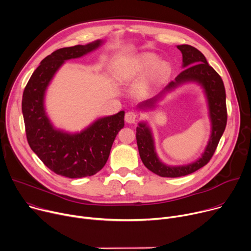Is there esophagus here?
I'll return each mask as SVG.
<instances>
[{
    "label": "esophagus",
    "mask_w": 251,
    "mask_h": 251,
    "mask_svg": "<svg viewBox=\"0 0 251 251\" xmlns=\"http://www.w3.org/2000/svg\"><path fill=\"white\" fill-rule=\"evenodd\" d=\"M125 121L129 124H134L136 121H137V114L132 111L127 112L125 115Z\"/></svg>",
    "instance_id": "1"
}]
</instances>
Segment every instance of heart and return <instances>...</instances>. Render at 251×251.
Segmentation results:
<instances>
[{
  "label": "heart",
  "instance_id": "1",
  "mask_svg": "<svg viewBox=\"0 0 251 251\" xmlns=\"http://www.w3.org/2000/svg\"><path fill=\"white\" fill-rule=\"evenodd\" d=\"M156 62H157V57L150 53H143L136 56L133 59L127 61L123 65V67L120 70V75H119L120 79L123 81H129V80L136 79L137 77H140L147 70H149ZM170 73H171L170 64L166 61H160L152 67L148 75L147 81L148 83H153V84L160 83L166 80L169 77Z\"/></svg>",
  "mask_w": 251,
  "mask_h": 251
}]
</instances>
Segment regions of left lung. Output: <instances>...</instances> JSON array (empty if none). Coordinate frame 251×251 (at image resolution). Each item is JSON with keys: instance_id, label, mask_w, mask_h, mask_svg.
<instances>
[{"instance_id": "1", "label": "left lung", "mask_w": 251, "mask_h": 251, "mask_svg": "<svg viewBox=\"0 0 251 251\" xmlns=\"http://www.w3.org/2000/svg\"><path fill=\"white\" fill-rule=\"evenodd\" d=\"M177 48L182 53V61H183L182 67L185 69L157 96L139 104L138 107L142 110L153 108L156 102L166 92H169L183 83L197 82L203 87L207 98L211 120V135L204 153L198 160L187 165L168 166L159 160L150 128L144 122L139 123V126L136 128V140H137L138 150L143 164L150 171L159 176L171 178L191 174L206 165L217 148L227 122L226 94L221 77L211 66H209L206 58L196 48L190 45H179Z\"/></svg>"}]
</instances>
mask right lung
I'll list each match as a JSON object with an SVG mask.
<instances>
[{
  "label": "right lung",
  "instance_id": "right-lung-1",
  "mask_svg": "<svg viewBox=\"0 0 251 251\" xmlns=\"http://www.w3.org/2000/svg\"><path fill=\"white\" fill-rule=\"evenodd\" d=\"M101 44L97 40L53 52L42 60L23 93L22 112L31 149L50 170L68 178L92 176L104 167L116 135L124 127L125 112L100 118L80 133H67L51 124L44 108L45 92L66 60L82 57Z\"/></svg>",
  "mask_w": 251,
  "mask_h": 251
}]
</instances>
